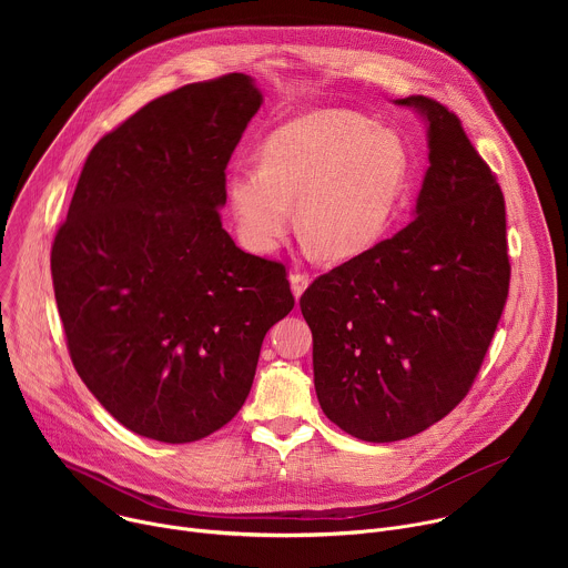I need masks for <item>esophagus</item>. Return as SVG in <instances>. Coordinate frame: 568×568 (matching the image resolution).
I'll return each mask as SVG.
<instances>
[{"label":"esophagus","mask_w":568,"mask_h":568,"mask_svg":"<svg viewBox=\"0 0 568 568\" xmlns=\"http://www.w3.org/2000/svg\"><path fill=\"white\" fill-rule=\"evenodd\" d=\"M310 283H312V278H310L305 272L294 270V272L290 274V285H292V292H294V296H296V298L307 290V285H310Z\"/></svg>","instance_id":"34e87169"}]
</instances>
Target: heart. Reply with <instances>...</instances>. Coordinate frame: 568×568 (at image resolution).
I'll list each match as a JSON object with an SVG mask.
<instances>
[{"label": "heart", "mask_w": 568, "mask_h": 568, "mask_svg": "<svg viewBox=\"0 0 568 568\" xmlns=\"http://www.w3.org/2000/svg\"><path fill=\"white\" fill-rule=\"evenodd\" d=\"M409 169L395 130L355 112L316 110L270 132L258 164L229 171L224 195L247 250L270 254L283 245L296 197L305 245L351 258L386 233Z\"/></svg>", "instance_id": "heart-1"}]
</instances>
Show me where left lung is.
Instances as JSON below:
<instances>
[{
	"instance_id": "1",
	"label": "left lung",
	"mask_w": 568,
	"mask_h": 568,
	"mask_svg": "<svg viewBox=\"0 0 568 568\" xmlns=\"http://www.w3.org/2000/svg\"><path fill=\"white\" fill-rule=\"evenodd\" d=\"M429 169L414 220L301 296L323 414L366 443L416 436L467 395L501 318L510 261L504 193L458 116L409 97Z\"/></svg>"
}]
</instances>
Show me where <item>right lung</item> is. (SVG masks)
<instances>
[{"mask_svg":"<svg viewBox=\"0 0 568 568\" xmlns=\"http://www.w3.org/2000/svg\"><path fill=\"white\" fill-rule=\"evenodd\" d=\"M263 94L226 73L143 105L90 152L51 247L67 348L130 432L193 443L245 404L285 265L222 229L224 171Z\"/></svg>","mask_w":568,"mask_h":568,"instance_id":"add662e5","label":"right lung"}]
</instances>
